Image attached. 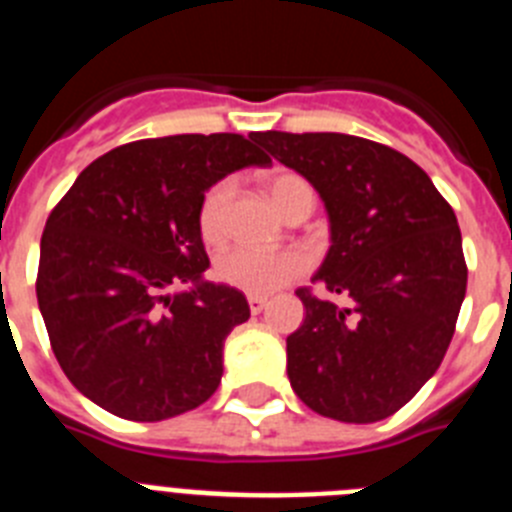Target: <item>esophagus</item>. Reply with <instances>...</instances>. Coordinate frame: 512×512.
I'll return each mask as SVG.
<instances>
[{
    "mask_svg": "<svg viewBox=\"0 0 512 512\" xmlns=\"http://www.w3.org/2000/svg\"><path fill=\"white\" fill-rule=\"evenodd\" d=\"M266 305H269V297H264V295H248V307H251L253 315L264 310Z\"/></svg>",
    "mask_w": 512,
    "mask_h": 512,
    "instance_id": "34e87169",
    "label": "esophagus"
}]
</instances>
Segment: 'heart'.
I'll return each mask as SVG.
<instances>
[{
  "instance_id": "b5f03b06",
  "label": "heart",
  "mask_w": 512,
  "mask_h": 512,
  "mask_svg": "<svg viewBox=\"0 0 512 512\" xmlns=\"http://www.w3.org/2000/svg\"><path fill=\"white\" fill-rule=\"evenodd\" d=\"M264 189L282 215H287L300 202H312V187L295 171H271L264 176ZM235 194L233 179H217L200 202V233L205 241H220L225 233L230 200ZM307 271V256L295 248L287 251H259V248L233 246L225 248L215 261V274L220 282L248 292V295H269Z\"/></svg>"
}]
</instances>
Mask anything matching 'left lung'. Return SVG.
<instances>
[{"mask_svg":"<svg viewBox=\"0 0 512 512\" xmlns=\"http://www.w3.org/2000/svg\"><path fill=\"white\" fill-rule=\"evenodd\" d=\"M323 197L330 251L312 277L346 307L297 289L305 320L287 338V374L307 408L377 423L436 374L467 295L451 205L405 153L343 133L251 135Z\"/></svg>","mask_w":512,"mask_h":512,"instance_id":"obj_1","label":"left lung"}]
</instances>
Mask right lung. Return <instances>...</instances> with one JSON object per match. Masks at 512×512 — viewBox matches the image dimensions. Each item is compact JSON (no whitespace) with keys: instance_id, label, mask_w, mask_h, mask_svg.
I'll use <instances>...</instances> for the list:
<instances>
[{"instance_id":"right-lung-1","label":"right lung","mask_w":512,"mask_h":512,"mask_svg":"<svg viewBox=\"0 0 512 512\" xmlns=\"http://www.w3.org/2000/svg\"><path fill=\"white\" fill-rule=\"evenodd\" d=\"M266 164L243 135L189 133L133 140L81 171L48 215L35 279L53 354L81 395L138 423L215 395L225 338L251 310L238 289L202 282L197 215L217 179Z\"/></svg>"}]
</instances>
